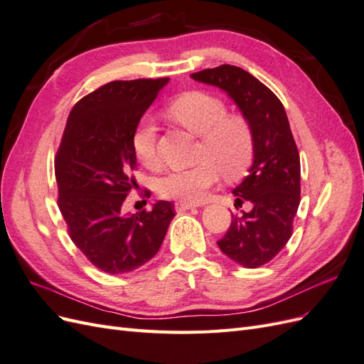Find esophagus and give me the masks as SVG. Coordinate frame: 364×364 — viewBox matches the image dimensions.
<instances>
[{
	"mask_svg": "<svg viewBox=\"0 0 364 364\" xmlns=\"http://www.w3.org/2000/svg\"><path fill=\"white\" fill-rule=\"evenodd\" d=\"M191 208H194L193 203H183V202H176L174 203V209L178 213H185V211H188V209H191Z\"/></svg>",
	"mask_w": 364,
	"mask_h": 364,
	"instance_id": "obj_1",
	"label": "esophagus"
}]
</instances>
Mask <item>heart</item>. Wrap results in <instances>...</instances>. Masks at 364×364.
Segmentation results:
<instances>
[{
	"mask_svg": "<svg viewBox=\"0 0 364 364\" xmlns=\"http://www.w3.org/2000/svg\"><path fill=\"white\" fill-rule=\"evenodd\" d=\"M167 114L179 124L202 136L197 153L200 162L190 168H176L158 181L156 190L164 199L200 203L220 178L238 179L255 156V132L250 121L240 114H228L226 103L213 94L191 91L167 106ZM132 150L147 168L159 165L158 129L150 117L142 118L132 135Z\"/></svg>",
	"mask_w": 364,
	"mask_h": 364,
	"instance_id": "obj_1",
	"label": "heart"
}]
</instances>
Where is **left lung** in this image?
I'll use <instances>...</instances> for the list:
<instances>
[{"mask_svg": "<svg viewBox=\"0 0 364 364\" xmlns=\"http://www.w3.org/2000/svg\"><path fill=\"white\" fill-rule=\"evenodd\" d=\"M191 77L226 91L255 132V156L249 176L232 191L238 206L250 202L253 208L232 215L217 245L230 259L257 269L287 245L301 202V159L287 114L279 98L243 68L220 65Z\"/></svg>", "mask_w": 364, "mask_h": 364, "instance_id": "left-lung-1", "label": "left lung"}]
</instances>
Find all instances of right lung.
Masks as SVG:
<instances>
[{"instance_id": "right-lung-1", "label": "right lung", "mask_w": 364, "mask_h": 364, "mask_svg": "<svg viewBox=\"0 0 364 364\" xmlns=\"http://www.w3.org/2000/svg\"><path fill=\"white\" fill-rule=\"evenodd\" d=\"M168 77L109 82L71 109L54 159L58 205L73 243L97 269L127 273L156 255L174 205L124 215L136 186L132 135Z\"/></svg>"}]
</instances>
